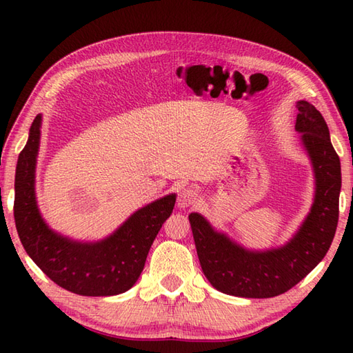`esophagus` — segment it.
I'll use <instances>...</instances> for the list:
<instances>
[{
	"label": "esophagus",
	"mask_w": 353,
	"mask_h": 353,
	"mask_svg": "<svg viewBox=\"0 0 353 353\" xmlns=\"http://www.w3.org/2000/svg\"><path fill=\"white\" fill-rule=\"evenodd\" d=\"M197 201V192L191 188H183L179 192L177 197V208L179 209H186L192 206Z\"/></svg>",
	"instance_id": "34e87169"
}]
</instances>
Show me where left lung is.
Masks as SVG:
<instances>
[{"mask_svg":"<svg viewBox=\"0 0 353 353\" xmlns=\"http://www.w3.org/2000/svg\"><path fill=\"white\" fill-rule=\"evenodd\" d=\"M296 130L308 153L316 194L310 214L287 244L264 252L247 250L197 212L190 223L199 261L206 279L224 294L267 299L279 296L301 282L325 258L339 224L341 190L340 157L335 153L329 129L320 112L301 100Z\"/></svg>","mask_w":353,"mask_h":353,"instance_id":"obj_1","label":"left lung"}]
</instances>
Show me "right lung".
<instances>
[{"instance_id": "1", "label": "right lung", "mask_w": 353, "mask_h": 353, "mask_svg": "<svg viewBox=\"0 0 353 353\" xmlns=\"http://www.w3.org/2000/svg\"><path fill=\"white\" fill-rule=\"evenodd\" d=\"M42 115L30 127L14 176V224L34 264L59 287L80 296H115L130 290L145 265L157 232L172 212L176 194L138 209L114 234L97 243H80L56 234L41 216L34 196L36 157Z\"/></svg>"}]
</instances>
